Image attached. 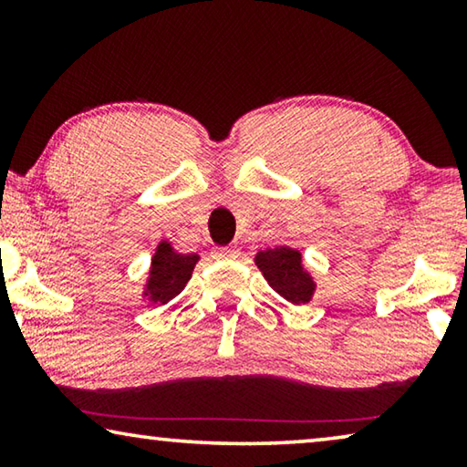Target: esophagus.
Wrapping results in <instances>:
<instances>
[{
	"instance_id": "obj_1",
	"label": "esophagus",
	"mask_w": 467,
	"mask_h": 467,
	"mask_svg": "<svg viewBox=\"0 0 467 467\" xmlns=\"http://www.w3.org/2000/svg\"><path fill=\"white\" fill-rule=\"evenodd\" d=\"M214 255L218 259H236L239 257V249L236 247H220L214 251Z\"/></svg>"
}]
</instances>
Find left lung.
I'll use <instances>...</instances> for the list:
<instances>
[{"instance_id":"1","label":"left lung","mask_w":467,"mask_h":467,"mask_svg":"<svg viewBox=\"0 0 467 467\" xmlns=\"http://www.w3.org/2000/svg\"><path fill=\"white\" fill-rule=\"evenodd\" d=\"M255 264L262 270L267 284L292 305L309 303L315 282L303 267L300 251L290 247H275L259 251Z\"/></svg>"}]
</instances>
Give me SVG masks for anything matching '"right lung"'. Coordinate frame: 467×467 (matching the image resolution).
<instances>
[{
  "instance_id": "1",
  "label": "right lung",
  "mask_w": 467,
  "mask_h": 467,
  "mask_svg": "<svg viewBox=\"0 0 467 467\" xmlns=\"http://www.w3.org/2000/svg\"><path fill=\"white\" fill-rule=\"evenodd\" d=\"M197 259H200V255H195V253H177L171 247V243L162 241L152 257L144 296H148L152 303L167 305L169 300L175 298L185 288Z\"/></svg>"
}]
</instances>
